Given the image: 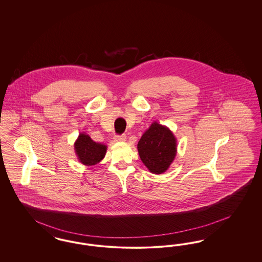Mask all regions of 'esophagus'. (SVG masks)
I'll return each instance as SVG.
<instances>
[{
    "label": "esophagus",
    "instance_id": "34e87169",
    "mask_svg": "<svg viewBox=\"0 0 262 262\" xmlns=\"http://www.w3.org/2000/svg\"><path fill=\"white\" fill-rule=\"evenodd\" d=\"M125 140H126V137L125 135L115 137V141H117V142H125Z\"/></svg>",
    "mask_w": 262,
    "mask_h": 262
}]
</instances>
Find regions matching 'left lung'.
Returning a JSON list of instances; mask_svg holds the SVG:
<instances>
[{
	"label": "left lung",
	"mask_w": 262,
	"mask_h": 262,
	"mask_svg": "<svg viewBox=\"0 0 262 262\" xmlns=\"http://www.w3.org/2000/svg\"><path fill=\"white\" fill-rule=\"evenodd\" d=\"M142 163L152 174L166 172L177 154V138L166 125L153 122L137 143Z\"/></svg>",
	"instance_id": "8db88e82"
}]
</instances>
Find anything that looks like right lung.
Returning <instances> with one entry per match:
<instances>
[{"instance_id":"obj_1","label":"right lung","mask_w":262,"mask_h":262,"mask_svg":"<svg viewBox=\"0 0 262 262\" xmlns=\"http://www.w3.org/2000/svg\"><path fill=\"white\" fill-rule=\"evenodd\" d=\"M74 146L78 161L88 167L101 162L107 152L105 144L93 141L85 133L79 134Z\"/></svg>"}]
</instances>
